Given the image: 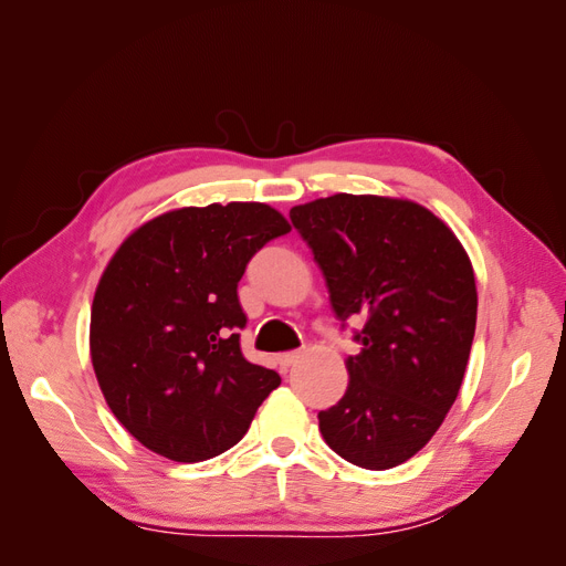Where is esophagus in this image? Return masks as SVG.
<instances>
[{
	"mask_svg": "<svg viewBox=\"0 0 566 566\" xmlns=\"http://www.w3.org/2000/svg\"><path fill=\"white\" fill-rule=\"evenodd\" d=\"M302 354L300 352H285V354H281L279 356V364L283 366V368H290L293 364H297V358H300Z\"/></svg>",
	"mask_w": 566,
	"mask_h": 566,
	"instance_id": "obj_1",
	"label": "esophagus"
}]
</instances>
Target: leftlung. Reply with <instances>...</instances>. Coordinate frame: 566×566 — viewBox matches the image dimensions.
I'll return each mask as SVG.
<instances>
[{
  "label": "left lung",
  "mask_w": 566,
  "mask_h": 566,
  "mask_svg": "<svg viewBox=\"0 0 566 566\" xmlns=\"http://www.w3.org/2000/svg\"><path fill=\"white\" fill-rule=\"evenodd\" d=\"M328 285L335 316L364 318L345 397L318 413L352 465L397 468L434 437L470 358L476 285L468 252L418 202L337 193L290 210Z\"/></svg>",
  "instance_id": "left-lung-1"
}]
</instances>
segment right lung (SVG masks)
<instances>
[{
  "instance_id": "obj_1",
  "label": "right lung",
  "mask_w": 566,
  "mask_h": 566,
  "mask_svg": "<svg viewBox=\"0 0 566 566\" xmlns=\"http://www.w3.org/2000/svg\"><path fill=\"white\" fill-rule=\"evenodd\" d=\"M287 231L264 202H212L146 221L113 254L92 304V364L113 416L153 453L229 451L281 385L241 352L238 281Z\"/></svg>"
}]
</instances>
